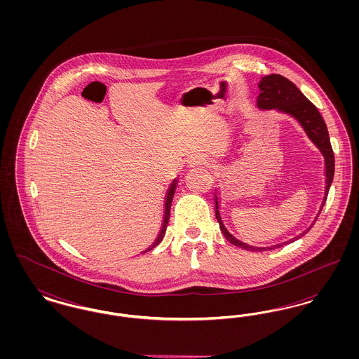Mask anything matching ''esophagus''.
<instances>
[{
	"label": "esophagus",
	"mask_w": 359,
	"mask_h": 359,
	"mask_svg": "<svg viewBox=\"0 0 359 359\" xmlns=\"http://www.w3.org/2000/svg\"><path fill=\"white\" fill-rule=\"evenodd\" d=\"M202 164H205V158H202V157H192V160L189 161L191 167L192 165H202Z\"/></svg>",
	"instance_id": "34e87169"
}]
</instances>
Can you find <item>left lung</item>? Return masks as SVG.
I'll use <instances>...</instances> for the list:
<instances>
[{"instance_id":"8db88e82","label":"left lung","mask_w":359,"mask_h":359,"mask_svg":"<svg viewBox=\"0 0 359 359\" xmlns=\"http://www.w3.org/2000/svg\"><path fill=\"white\" fill-rule=\"evenodd\" d=\"M259 88L261 93L258 95V101L257 106L259 109H277L281 110L284 113H288L290 116H293L294 118L303 125V128L306 129L309 138L318 145V148L322 151V154L325 158V196L323 201V205L325 203L330 186L332 183L334 179V172H335V158H334V152H332V147L330 142V136H328V130H327V125L325 120L322 117V114L319 113V110L316 109V106L311 102L309 100L306 98V95L296 87L294 83H292L290 79H287L285 76L280 75V74H271L266 75L261 79L259 82ZM215 205H217V211H215V217L219 222V227L222 230L224 238L227 239L230 243L242 248L245 250H250V252H262V250H272L281 248L290 242H285L283 245H277L273 248H253L250 245H246L243 242H241L237 238H234L224 227L219 211H218V202L215 199ZM322 211V210H320ZM320 214V212H319ZM307 231H309L308 229ZM307 231H304L303 234H300L299 237L292 239L290 242L296 241V239L303 237L304 234H307Z\"/></svg>"}]
</instances>
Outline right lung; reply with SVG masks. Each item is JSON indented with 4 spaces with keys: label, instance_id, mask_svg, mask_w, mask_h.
Listing matches in <instances>:
<instances>
[{
    "label": "right lung",
    "instance_id": "add662e5",
    "mask_svg": "<svg viewBox=\"0 0 359 359\" xmlns=\"http://www.w3.org/2000/svg\"><path fill=\"white\" fill-rule=\"evenodd\" d=\"M175 187H176V183H172L171 188H170V191H168V195H167V201H165V214H164V222H163L161 231H160V234H158V237L156 239V242H154V245H152L149 249H147L144 253L152 250L154 248H156V246L161 242V239L164 238L165 229H167L168 222H170V211H171L172 199H173V194H175Z\"/></svg>",
    "mask_w": 359,
    "mask_h": 359
}]
</instances>
